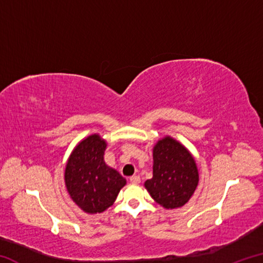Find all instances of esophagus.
Masks as SVG:
<instances>
[{
  "mask_svg": "<svg viewBox=\"0 0 263 263\" xmlns=\"http://www.w3.org/2000/svg\"><path fill=\"white\" fill-rule=\"evenodd\" d=\"M130 182L132 184H138V183H140V177L138 176V175H133V176H131L130 177Z\"/></svg>",
  "mask_w": 263,
  "mask_h": 263,
  "instance_id": "obj_1",
  "label": "esophagus"
}]
</instances>
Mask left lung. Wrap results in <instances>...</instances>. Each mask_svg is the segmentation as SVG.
Listing matches in <instances>:
<instances>
[{"mask_svg":"<svg viewBox=\"0 0 263 263\" xmlns=\"http://www.w3.org/2000/svg\"><path fill=\"white\" fill-rule=\"evenodd\" d=\"M198 184L194 158L184 146L166 137L153 148V177L145 182L152 198L166 209L181 208Z\"/></svg>","mask_w":263,"mask_h":263,"instance_id":"1","label":"left lung"}]
</instances>
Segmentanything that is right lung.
Masks as SVG:
<instances>
[{
  "instance_id": "1",
  "label": "right lung",
  "mask_w": 263,
  "mask_h": 263,
  "mask_svg": "<svg viewBox=\"0 0 263 263\" xmlns=\"http://www.w3.org/2000/svg\"><path fill=\"white\" fill-rule=\"evenodd\" d=\"M106 144L97 135L89 136L70 154L65 182L73 201L84 212H103L114 204L126 180L106 166L103 159Z\"/></svg>"
}]
</instances>
